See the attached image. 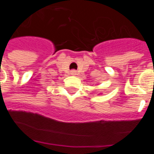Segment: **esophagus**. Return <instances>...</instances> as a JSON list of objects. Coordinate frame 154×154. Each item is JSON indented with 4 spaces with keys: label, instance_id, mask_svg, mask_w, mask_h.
<instances>
[{
    "label": "esophagus",
    "instance_id": "esophagus-1",
    "mask_svg": "<svg viewBox=\"0 0 154 154\" xmlns=\"http://www.w3.org/2000/svg\"><path fill=\"white\" fill-rule=\"evenodd\" d=\"M72 72V74L76 73V71H75V70H72V72Z\"/></svg>",
    "mask_w": 154,
    "mask_h": 154
}]
</instances>
